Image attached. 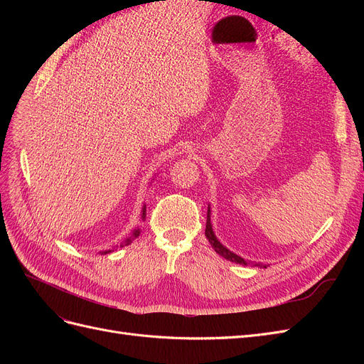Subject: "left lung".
Listing matches in <instances>:
<instances>
[{
	"instance_id": "left-lung-1",
	"label": "left lung",
	"mask_w": 364,
	"mask_h": 364,
	"mask_svg": "<svg viewBox=\"0 0 364 364\" xmlns=\"http://www.w3.org/2000/svg\"><path fill=\"white\" fill-rule=\"evenodd\" d=\"M209 214H211V211H209V208H208V218H206L205 235H206L209 243H211V246L214 247V250L218 253V255H222L223 258H226V259H229V261L238 262V264H245V266H247L249 262H247L246 259H243L241 257L235 255L234 252H230L229 249H226V247L217 240V237H215V234H214V230H213V225H211V215H209ZM257 266H259V264H257ZM261 267L266 269V264H261Z\"/></svg>"
}]
</instances>
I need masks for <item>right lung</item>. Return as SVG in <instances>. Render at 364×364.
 Instances as JSON below:
<instances>
[{
	"mask_svg": "<svg viewBox=\"0 0 364 364\" xmlns=\"http://www.w3.org/2000/svg\"><path fill=\"white\" fill-rule=\"evenodd\" d=\"M141 218H142V220L146 218V206H142V215H141ZM139 232H141L139 228H136V229L134 230V232H132V235H130V237H127V238L123 241V243H121V247H123V246H127V245H130L132 241H134V240H135V238L139 235ZM109 252H112V250H105V252H102V253H109Z\"/></svg>",
	"mask_w": 364,
	"mask_h": 364,
	"instance_id": "obj_1",
	"label": "right lung"
}]
</instances>
